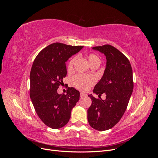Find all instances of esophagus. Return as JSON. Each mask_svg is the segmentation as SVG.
Returning <instances> with one entry per match:
<instances>
[{
  "label": "esophagus",
  "instance_id": "34e87169",
  "mask_svg": "<svg viewBox=\"0 0 158 158\" xmlns=\"http://www.w3.org/2000/svg\"><path fill=\"white\" fill-rule=\"evenodd\" d=\"M80 95L81 98H84V97H85V96H86V95H85V94H84V93H80Z\"/></svg>",
  "mask_w": 158,
  "mask_h": 158
}]
</instances>
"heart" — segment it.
Returning a JSON list of instances; mask_svg holds the SVG:
<instances>
[{
	"instance_id": "1",
	"label": "heart",
	"mask_w": 158,
	"mask_h": 158,
	"mask_svg": "<svg viewBox=\"0 0 158 158\" xmlns=\"http://www.w3.org/2000/svg\"><path fill=\"white\" fill-rule=\"evenodd\" d=\"M88 59L91 66L94 64H99L100 59L98 55L94 53H90L88 56ZM76 60V57L72 58L69 62L67 69L69 72L73 71L74 64ZM96 82V78L94 76H84L82 74H77L74 76L72 79V83L74 86L80 90L85 91Z\"/></svg>"
}]
</instances>
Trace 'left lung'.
I'll return each instance as SVG.
<instances>
[{"mask_svg": "<svg viewBox=\"0 0 158 158\" xmlns=\"http://www.w3.org/2000/svg\"><path fill=\"white\" fill-rule=\"evenodd\" d=\"M92 49L106 56L104 74L93 90L99 97L106 94V99L88 95L92 105L88 109V121L93 128L103 131L115 125L126 111L134 87L132 70L125 55L113 46L104 45Z\"/></svg>", "mask_w": 158, "mask_h": 158, "instance_id": "left-lung-1", "label": "left lung"}]
</instances>
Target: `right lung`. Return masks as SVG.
<instances>
[{
	"instance_id": "1",
	"label": "right lung",
	"mask_w": 158,
	"mask_h": 158,
	"mask_svg": "<svg viewBox=\"0 0 158 158\" xmlns=\"http://www.w3.org/2000/svg\"><path fill=\"white\" fill-rule=\"evenodd\" d=\"M83 46L54 43L37 55L30 72V98L38 117L45 125L57 129L66 125L71 111L80 98V92L68 88L66 94L57 89L66 76V62Z\"/></svg>"
}]
</instances>
